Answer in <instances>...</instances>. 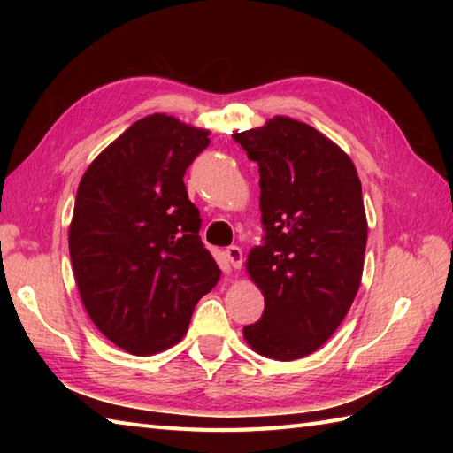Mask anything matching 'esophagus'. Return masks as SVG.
Instances as JSON below:
<instances>
[{
	"label": "esophagus",
	"mask_w": 453,
	"mask_h": 453,
	"mask_svg": "<svg viewBox=\"0 0 453 453\" xmlns=\"http://www.w3.org/2000/svg\"><path fill=\"white\" fill-rule=\"evenodd\" d=\"M226 257H227L229 265H232L234 268H242V265H243V251L237 245L227 247L226 249Z\"/></svg>",
	"instance_id": "esophagus-1"
}]
</instances>
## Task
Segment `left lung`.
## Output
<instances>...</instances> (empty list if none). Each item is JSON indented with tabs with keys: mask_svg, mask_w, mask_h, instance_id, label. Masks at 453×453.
Returning a JSON list of instances; mask_svg holds the SVG:
<instances>
[{
	"mask_svg": "<svg viewBox=\"0 0 453 453\" xmlns=\"http://www.w3.org/2000/svg\"><path fill=\"white\" fill-rule=\"evenodd\" d=\"M234 140L258 165L265 229L247 257L265 311L243 336L266 358H303L339 329L360 288L368 221L358 173L334 142L288 117Z\"/></svg>",
	"mask_w": 453,
	"mask_h": 453,
	"instance_id": "8db88e82",
	"label": "left lung"
}]
</instances>
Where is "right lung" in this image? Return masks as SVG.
Instances as JSON below:
<instances>
[{"mask_svg":"<svg viewBox=\"0 0 453 453\" xmlns=\"http://www.w3.org/2000/svg\"><path fill=\"white\" fill-rule=\"evenodd\" d=\"M208 134L150 114L81 177L67 235L75 284L95 326L134 356L177 344L219 280L182 180Z\"/></svg>","mask_w":453,"mask_h":453,"instance_id":"obj_1","label":"right lung"}]
</instances>
